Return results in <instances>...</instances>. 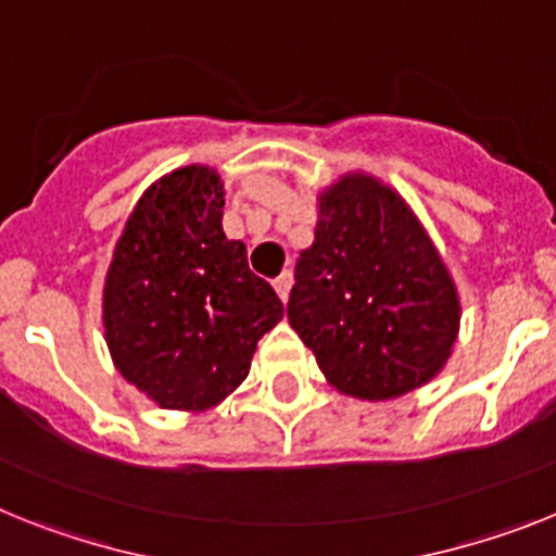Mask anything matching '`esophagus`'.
Here are the masks:
<instances>
[{
    "label": "esophagus",
    "mask_w": 556,
    "mask_h": 556,
    "mask_svg": "<svg viewBox=\"0 0 556 556\" xmlns=\"http://www.w3.org/2000/svg\"><path fill=\"white\" fill-rule=\"evenodd\" d=\"M291 285H293V277H291V271H285V274H279L277 279H274V291H277V296L282 299H288V293H291Z\"/></svg>",
    "instance_id": "obj_1"
}]
</instances>
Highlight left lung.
Returning <instances> with one entry per match:
<instances>
[{
	"label": "left lung",
	"instance_id": "8db88e82",
	"mask_svg": "<svg viewBox=\"0 0 556 556\" xmlns=\"http://www.w3.org/2000/svg\"><path fill=\"white\" fill-rule=\"evenodd\" d=\"M293 279L291 327L352 397H400L451 355V274L403 198L375 178L346 176L321 195L316 240Z\"/></svg>",
	"mask_w": 556,
	"mask_h": 556
}]
</instances>
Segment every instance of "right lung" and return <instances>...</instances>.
Listing matches in <instances>:
<instances>
[{"mask_svg": "<svg viewBox=\"0 0 556 556\" xmlns=\"http://www.w3.org/2000/svg\"><path fill=\"white\" fill-rule=\"evenodd\" d=\"M224 185L181 167L139 198L114 249L103 325L119 375L162 408H206L249 375L282 302L226 240Z\"/></svg>", "mask_w": 556, "mask_h": 556, "instance_id": "obj_1", "label": "right lung"}]
</instances>
